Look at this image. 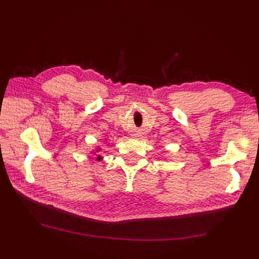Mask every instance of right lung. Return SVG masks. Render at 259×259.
Masks as SVG:
<instances>
[{"instance_id":"1","label":"right lung","mask_w":259,"mask_h":259,"mask_svg":"<svg viewBox=\"0 0 259 259\" xmlns=\"http://www.w3.org/2000/svg\"><path fill=\"white\" fill-rule=\"evenodd\" d=\"M100 151H101V148L99 147V146H97V147H96V149H95V150H92V153H93V155H96L97 153L100 152ZM96 159H97V161H101L103 158H102V156H101L100 153H99V155H97V158H96Z\"/></svg>"}]
</instances>
